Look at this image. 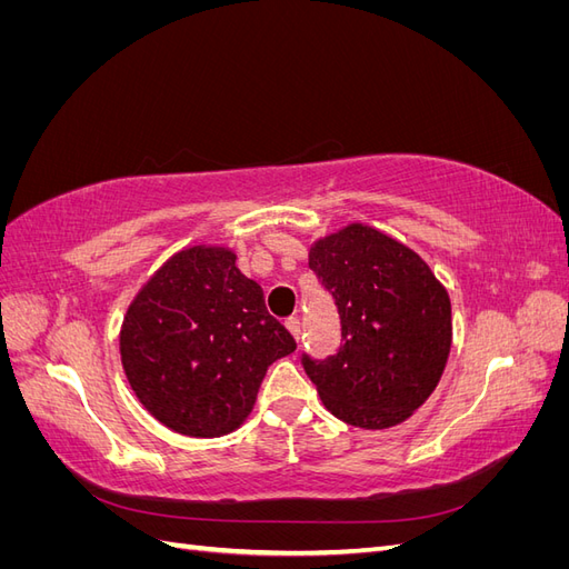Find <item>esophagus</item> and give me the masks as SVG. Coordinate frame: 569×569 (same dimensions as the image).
Returning <instances> with one entry per match:
<instances>
[{
  "instance_id": "esophagus-1",
  "label": "esophagus",
  "mask_w": 569,
  "mask_h": 569,
  "mask_svg": "<svg viewBox=\"0 0 569 569\" xmlns=\"http://www.w3.org/2000/svg\"><path fill=\"white\" fill-rule=\"evenodd\" d=\"M284 325H287V330H289L291 335H295L297 339L301 337V320H299V318L291 316V318H287V322H284Z\"/></svg>"
}]
</instances>
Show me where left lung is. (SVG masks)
Returning <instances> with one entry per match:
<instances>
[{
	"mask_svg": "<svg viewBox=\"0 0 569 569\" xmlns=\"http://www.w3.org/2000/svg\"><path fill=\"white\" fill-rule=\"evenodd\" d=\"M308 266L341 325L335 356H301L325 408L363 429L403 422L437 389L449 360L446 289L416 251L360 222L316 242Z\"/></svg>",
	"mask_w": 569,
	"mask_h": 569,
	"instance_id": "8db88e82",
	"label": "left lung"
}]
</instances>
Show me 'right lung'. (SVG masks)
<instances>
[{
	"label": "right lung",
	"mask_w": 569,
	"mask_h": 569,
	"mask_svg": "<svg viewBox=\"0 0 569 569\" xmlns=\"http://www.w3.org/2000/svg\"><path fill=\"white\" fill-rule=\"evenodd\" d=\"M222 247L176 253L130 303L120 358L137 399L173 432L222 437L242 425L266 370L297 341L263 289Z\"/></svg>",
	"instance_id": "add662e5"
}]
</instances>
